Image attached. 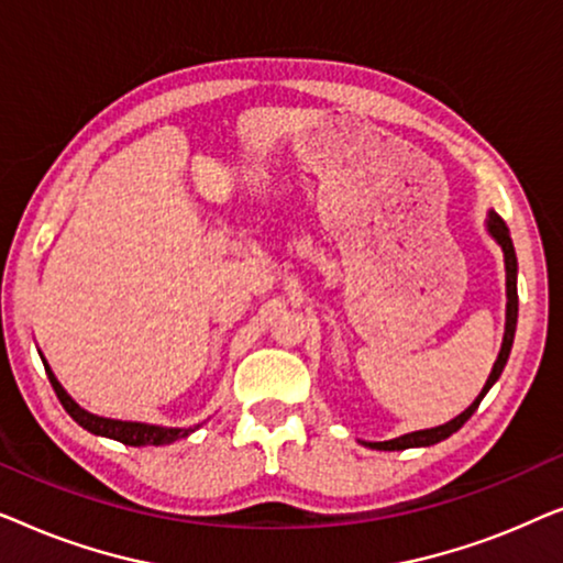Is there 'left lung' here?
Instances as JSON below:
<instances>
[{"label": "left lung", "mask_w": 563, "mask_h": 563, "mask_svg": "<svg viewBox=\"0 0 563 563\" xmlns=\"http://www.w3.org/2000/svg\"><path fill=\"white\" fill-rule=\"evenodd\" d=\"M489 233L497 238V243L503 245L505 251V268H507V328H505V341H503V351H499V356L495 361V368H492L487 384H484V389L479 391V397L474 399L472 407L464 410L459 415V418H453L451 422H445V426H438V428H430V430H418V433H407V435H399L395 441H384V443H368V449H379V451H405V449H415V445H433L438 441H445V438L456 433V430L464 426V422L472 418L476 412V407L487 395L492 384L499 379V374H503V368L507 364V356H510V349H512V338H515V325H518V258H515V249H512V238H510V230L503 222L499 214L492 212L489 214Z\"/></svg>", "instance_id": "8db88e82"}]
</instances>
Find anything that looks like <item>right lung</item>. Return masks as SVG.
Instances as JSON below:
<instances>
[{
    "mask_svg": "<svg viewBox=\"0 0 563 563\" xmlns=\"http://www.w3.org/2000/svg\"><path fill=\"white\" fill-rule=\"evenodd\" d=\"M45 374H48L51 387H53V391H56V397L60 399V405H64V410L71 415V418L79 422L81 428H87L89 433L114 438V441H120L125 445H168V443L179 441V438H187L191 433V428H158V426H145V422H122V420L99 418V415L81 410V407L66 395L64 387H60L58 379L53 376L48 366H45Z\"/></svg>",
    "mask_w": 563,
    "mask_h": 563,
    "instance_id": "add662e5",
    "label": "right lung"
}]
</instances>
